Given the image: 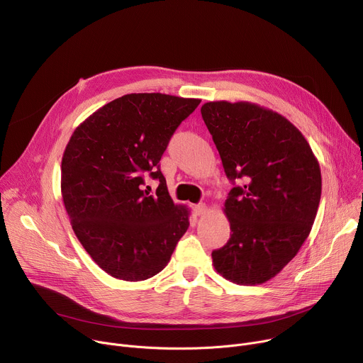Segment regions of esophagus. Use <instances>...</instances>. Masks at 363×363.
<instances>
[{
    "label": "esophagus",
    "mask_w": 363,
    "mask_h": 363,
    "mask_svg": "<svg viewBox=\"0 0 363 363\" xmlns=\"http://www.w3.org/2000/svg\"><path fill=\"white\" fill-rule=\"evenodd\" d=\"M192 210H194V213L197 216H201V214H204L207 211V206L204 203H200V204H196L194 207H192Z\"/></svg>",
    "instance_id": "esophagus-1"
}]
</instances>
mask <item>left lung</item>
Returning a JSON list of instances; mask_svg holds the SVG:
<instances>
[{"mask_svg": "<svg viewBox=\"0 0 363 363\" xmlns=\"http://www.w3.org/2000/svg\"><path fill=\"white\" fill-rule=\"evenodd\" d=\"M204 123L226 177L232 235L211 252L216 272L236 284H261L301 250L315 220L321 171L302 133L280 113L251 102H207Z\"/></svg>", "mask_w": 363, "mask_h": 363, "instance_id": "1", "label": "left lung"}]
</instances>
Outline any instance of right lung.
Listing matches in <instances>:
<instances>
[{
	"instance_id": "obj_1",
	"label": "right lung",
	"mask_w": 363,
	"mask_h": 363,
	"mask_svg": "<svg viewBox=\"0 0 363 363\" xmlns=\"http://www.w3.org/2000/svg\"><path fill=\"white\" fill-rule=\"evenodd\" d=\"M200 99L131 93L96 112L72 133L61 162V194L77 239L115 279L140 281L171 259L189 226V210L167 192L159 162ZM160 181L155 196L143 175Z\"/></svg>"
}]
</instances>
